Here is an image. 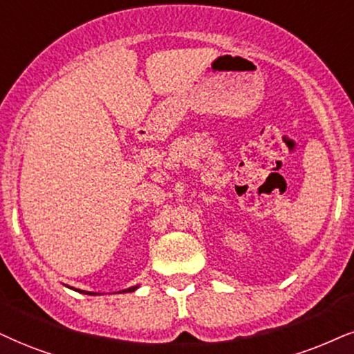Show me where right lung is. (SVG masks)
Listing matches in <instances>:
<instances>
[{
  "instance_id": "obj_1",
  "label": "right lung",
  "mask_w": 354,
  "mask_h": 354,
  "mask_svg": "<svg viewBox=\"0 0 354 354\" xmlns=\"http://www.w3.org/2000/svg\"><path fill=\"white\" fill-rule=\"evenodd\" d=\"M136 289H138V286H134V287H129V289H126L123 292H134ZM78 292H80V294H88V295H100V294H97V292H86V290H78Z\"/></svg>"
}]
</instances>
